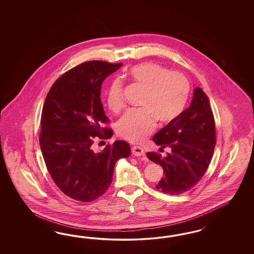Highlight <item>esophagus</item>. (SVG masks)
Instances as JSON below:
<instances>
[{
	"instance_id": "34e87169",
	"label": "esophagus",
	"mask_w": 254,
	"mask_h": 254,
	"mask_svg": "<svg viewBox=\"0 0 254 254\" xmlns=\"http://www.w3.org/2000/svg\"><path fill=\"white\" fill-rule=\"evenodd\" d=\"M131 151H132V154H134V155H136V156H143V155L145 154L143 149L139 146L132 147Z\"/></svg>"
}]
</instances>
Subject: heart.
Masks as SVG:
<instances>
[{"label":"heart","instance_id":"1","mask_svg":"<svg viewBox=\"0 0 254 254\" xmlns=\"http://www.w3.org/2000/svg\"><path fill=\"white\" fill-rule=\"evenodd\" d=\"M128 75L145 87L141 100L143 108L128 110L118 121L117 132L122 138L138 142L154 130L155 118L168 123L181 115L189 96L190 84L182 72L171 71L154 62L132 67ZM124 104L123 85L116 79L108 88V107L116 113Z\"/></svg>","mask_w":254,"mask_h":254}]
</instances>
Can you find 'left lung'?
<instances>
[{
    "label": "left lung",
    "instance_id": "1",
    "mask_svg": "<svg viewBox=\"0 0 254 254\" xmlns=\"http://www.w3.org/2000/svg\"><path fill=\"white\" fill-rule=\"evenodd\" d=\"M153 140L160 149H171L165 158L153 152L146 154L164 169L165 177L156 185L158 190L180 194L199 182L215 148L214 116L202 88L195 87L190 106L158 131Z\"/></svg>",
    "mask_w": 254,
    "mask_h": 254
}]
</instances>
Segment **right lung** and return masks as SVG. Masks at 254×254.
<instances>
[{
  "instance_id": "add662e5",
  "label": "right lung",
  "mask_w": 254,
  "mask_h": 254,
  "mask_svg": "<svg viewBox=\"0 0 254 254\" xmlns=\"http://www.w3.org/2000/svg\"><path fill=\"white\" fill-rule=\"evenodd\" d=\"M123 64L84 62L60 77L46 96L42 112L40 147L55 184L70 198L90 202L107 191L117 160L130 155L124 140L94 151L97 138H112L113 130L100 100L106 77Z\"/></svg>"
}]
</instances>
